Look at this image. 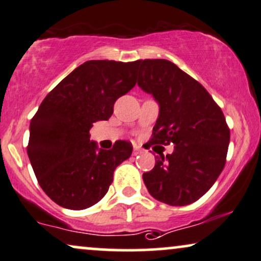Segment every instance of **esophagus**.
<instances>
[{"instance_id":"obj_1","label":"esophagus","mask_w":261,"mask_h":261,"mask_svg":"<svg viewBox=\"0 0 261 261\" xmlns=\"http://www.w3.org/2000/svg\"><path fill=\"white\" fill-rule=\"evenodd\" d=\"M141 152H143V150H141L140 146H134V149H133V155L134 156L139 155V153H141Z\"/></svg>"}]
</instances>
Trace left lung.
<instances>
[{
	"label": "left lung",
	"mask_w": 261,
	"mask_h": 261,
	"mask_svg": "<svg viewBox=\"0 0 261 261\" xmlns=\"http://www.w3.org/2000/svg\"><path fill=\"white\" fill-rule=\"evenodd\" d=\"M138 86L152 94L160 115L150 144H173L143 174L150 195L169 205L201 198L226 163L230 129L225 116L201 83L166 59L138 60Z\"/></svg>",
	"instance_id": "8db88e82"
}]
</instances>
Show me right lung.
I'll list each match as a JSON object with an SVG mask.
<instances>
[{
    "label": "right lung",
    "mask_w": 261,
    "mask_h": 261,
    "mask_svg": "<svg viewBox=\"0 0 261 261\" xmlns=\"http://www.w3.org/2000/svg\"><path fill=\"white\" fill-rule=\"evenodd\" d=\"M137 64L83 63L48 93L32 117L28 155L38 184L57 204L81 211L98 203L116 167L130 157V143L98 149L89 129L108 121L115 101L136 86Z\"/></svg>",
    "instance_id": "obj_1"
}]
</instances>
